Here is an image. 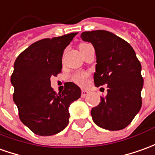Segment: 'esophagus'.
I'll return each mask as SVG.
<instances>
[{
  "instance_id": "34e87169",
  "label": "esophagus",
  "mask_w": 155,
  "mask_h": 155,
  "mask_svg": "<svg viewBox=\"0 0 155 155\" xmlns=\"http://www.w3.org/2000/svg\"><path fill=\"white\" fill-rule=\"evenodd\" d=\"M88 91H85V90H82V91H81V96H82V97H85V96H86V95H88Z\"/></svg>"
}]
</instances>
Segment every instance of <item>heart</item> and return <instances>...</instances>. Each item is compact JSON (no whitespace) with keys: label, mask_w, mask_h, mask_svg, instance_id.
Instances as JSON below:
<instances>
[{"label":"heart","mask_w":155,"mask_h":155,"mask_svg":"<svg viewBox=\"0 0 155 155\" xmlns=\"http://www.w3.org/2000/svg\"><path fill=\"white\" fill-rule=\"evenodd\" d=\"M89 76H90V74L87 72L78 71V72H75L74 74H72L71 80L74 83L77 84V85H81V86H85L88 83Z\"/></svg>","instance_id":"obj_1"}]
</instances>
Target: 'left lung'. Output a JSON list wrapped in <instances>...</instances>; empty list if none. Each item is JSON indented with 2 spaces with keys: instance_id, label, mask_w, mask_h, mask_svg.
Segmentation results:
<instances>
[{
  "instance_id": "1",
  "label": "left lung",
  "mask_w": 155,
  "mask_h": 155,
  "mask_svg": "<svg viewBox=\"0 0 155 155\" xmlns=\"http://www.w3.org/2000/svg\"><path fill=\"white\" fill-rule=\"evenodd\" d=\"M81 38L96 50L95 85H107V96H101L100 104L91 109L93 121L104 129H123L142 107L141 64L130 44L112 32H83Z\"/></svg>"
}]
</instances>
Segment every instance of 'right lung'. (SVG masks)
Returning <instances> with one entry per match:
<instances>
[{"mask_svg": "<svg viewBox=\"0 0 155 155\" xmlns=\"http://www.w3.org/2000/svg\"><path fill=\"white\" fill-rule=\"evenodd\" d=\"M77 33L37 41L15 61L11 76L13 101L21 123L37 135L51 136L64 129L69 107L81 97V90L74 83L66 82L62 93L57 94L50 81L61 73L64 50Z\"/></svg>", "mask_w": 155, "mask_h": 155, "instance_id": "obj_1", "label": "right lung"}]
</instances>
